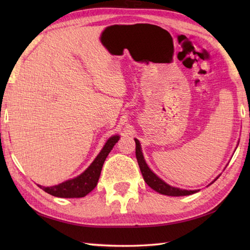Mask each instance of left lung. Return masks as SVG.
Here are the masks:
<instances>
[{
	"label": "left lung",
	"instance_id": "left-lung-1",
	"mask_svg": "<svg viewBox=\"0 0 250 250\" xmlns=\"http://www.w3.org/2000/svg\"><path fill=\"white\" fill-rule=\"evenodd\" d=\"M134 141H135V144H136L135 155H136V159H137V163H139V167L141 168L143 178H144L146 184L149 186L151 189L157 191V192H159V193L164 194V195H169V196L190 195V194H193L195 192H198L199 190H186V189H180V188L173 187V186H169L168 184L164 182V180H162L160 177H158L157 175L149 168V167H148V164L145 161L144 156H143V152H142V147H141V144H140V141L136 140V139H134ZM218 177H217L215 180L218 179ZM215 180H214V182H215ZM213 183H211V184H213Z\"/></svg>",
	"mask_w": 250,
	"mask_h": 250
}]
</instances>
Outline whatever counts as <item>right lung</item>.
<instances>
[{
    "label": "right lung",
    "instance_id": "obj_1",
    "mask_svg": "<svg viewBox=\"0 0 250 250\" xmlns=\"http://www.w3.org/2000/svg\"><path fill=\"white\" fill-rule=\"evenodd\" d=\"M119 135H113L109 137L106 141L102 150L95 157L93 162L77 177L65 180V182L56 186H51V187H44V186L41 185L37 186L41 189H43L45 192L58 196V198H83V196L87 195L98 185L105 159L107 158L108 153L113 149V147L119 141Z\"/></svg>",
    "mask_w": 250,
    "mask_h": 250
}]
</instances>
